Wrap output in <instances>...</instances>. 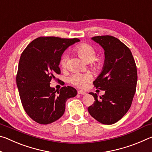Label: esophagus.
Wrapping results in <instances>:
<instances>
[{
	"label": "esophagus",
	"instance_id": "obj_1",
	"mask_svg": "<svg viewBox=\"0 0 152 152\" xmlns=\"http://www.w3.org/2000/svg\"><path fill=\"white\" fill-rule=\"evenodd\" d=\"M78 93L79 94H81V95H84V94H86L85 92H84V91H79L78 92Z\"/></svg>",
	"mask_w": 152,
	"mask_h": 152
}]
</instances>
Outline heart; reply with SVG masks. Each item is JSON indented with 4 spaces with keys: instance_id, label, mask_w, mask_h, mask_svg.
Masks as SVG:
<instances>
[{
    "instance_id": "obj_1",
    "label": "heart",
    "mask_w": 152,
    "mask_h": 152,
    "mask_svg": "<svg viewBox=\"0 0 152 152\" xmlns=\"http://www.w3.org/2000/svg\"><path fill=\"white\" fill-rule=\"evenodd\" d=\"M74 51L78 53V56L84 60L90 61L92 60V64L95 66H99V62L97 60L93 61L96 56V51L91 45L86 43H79L74 48ZM68 56L64 54L60 59V65L62 68H65L68 61ZM92 79V75L91 73H80L76 72L72 75L69 80L70 83L79 88H84L87 83Z\"/></svg>"
}]
</instances>
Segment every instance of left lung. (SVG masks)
I'll return each mask as SVG.
<instances>
[{
  "mask_svg": "<svg viewBox=\"0 0 152 152\" xmlns=\"http://www.w3.org/2000/svg\"><path fill=\"white\" fill-rule=\"evenodd\" d=\"M92 39L104 50L102 70L93 82L96 88L105 91L88 108L91 116L104 125L114 124L129 109L135 93L137 67L132 51L117 38L110 35L93 37Z\"/></svg>",
  "mask_w": 152,
  "mask_h": 152,
  "instance_id": "1",
  "label": "left lung"
}]
</instances>
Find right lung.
<instances>
[{"instance_id":"add662e5","label":"right lung","mask_w":152,"mask_h":152,"mask_svg":"<svg viewBox=\"0 0 152 152\" xmlns=\"http://www.w3.org/2000/svg\"><path fill=\"white\" fill-rule=\"evenodd\" d=\"M79 41L40 37L23 51L17 85L24 110L35 122L47 125L57 121L65 111L67 100L76 96V90L72 86H64L56 92L50 87V81L60 74L59 64L64 51Z\"/></svg>"}]
</instances>
